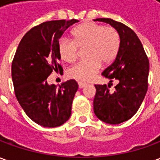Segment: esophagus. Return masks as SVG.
Segmentation results:
<instances>
[{"label":"esophagus","mask_w":160,"mask_h":160,"mask_svg":"<svg viewBox=\"0 0 160 160\" xmlns=\"http://www.w3.org/2000/svg\"><path fill=\"white\" fill-rule=\"evenodd\" d=\"M78 85H79V87H80V88H83V87H85L87 86V84L83 83V82H79Z\"/></svg>","instance_id":"esophagus-1"}]
</instances>
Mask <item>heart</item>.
Masks as SVG:
<instances>
[{
  "label": "heart",
  "instance_id": "1",
  "mask_svg": "<svg viewBox=\"0 0 160 160\" xmlns=\"http://www.w3.org/2000/svg\"><path fill=\"white\" fill-rule=\"evenodd\" d=\"M72 42L61 39L58 43L60 57L67 63H73L78 57V51L83 50L84 61L68 71L69 78L80 81L92 79L100 66L113 62L120 49L121 38L118 30L112 26L93 22H85L71 32Z\"/></svg>",
  "mask_w": 160,
  "mask_h": 160
}]
</instances>
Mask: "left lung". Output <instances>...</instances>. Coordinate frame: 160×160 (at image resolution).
I'll return each mask as SVG.
<instances>
[{
    "label": "left lung",
    "mask_w": 160,
    "mask_h": 160,
    "mask_svg": "<svg viewBox=\"0 0 160 160\" xmlns=\"http://www.w3.org/2000/svg\"><path fill=\"white\" fill-rule=\"evenodd\" d=\"M110 24L118 30L120 49L113 63L102 75L110 80L106 85H95L94 113L99 120L119 124L130 119L141 106L148 87L149 61L142 43L129 27L111 19H94ZM113 80L118 84L111 90Z\"/></svg>",
    "instance_id": "obj_1"
}]
</instances>
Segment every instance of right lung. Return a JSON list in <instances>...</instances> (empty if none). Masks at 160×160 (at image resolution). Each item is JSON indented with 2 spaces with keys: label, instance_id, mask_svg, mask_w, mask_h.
Listing matches in <instances>:
<instances>
[{
  "label": "right lung",
  "instance_id": "1",
  "mask_svg": "<svg viewBox=\"0 0 160 160\" xmlns=\"http://www.w3.org/2000/svg\"><path fill=\"white\" fill-rule=\"evenodd\" d=\"M76 22L79 20L61 19L34 26L23 37L12 60L16 98L26 114L42 127L61 126L71 116L77 82L67 80L56 88L48 84L47 78L53 71L62 73L59 64V39Z\"/></svg>",
  "mask_w": 160,
  "mask_h": 160
}]
</instances>
